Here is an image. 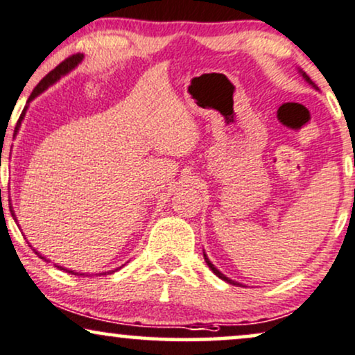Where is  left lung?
<instances>
[{
    "mask_svg": "<svg viewBox=\"0 0 355 355\" xmlns=\"http://www.w3.org/2000/svg\"><path fill=\"white\" fill-rule=\"evenodd\" d=\"M302 78H304L306 80H307V83H309V84H313L314 85V83H313V80H311L309 79V76H307L306 74V72H302ZM205 256V263H207L208 264V268H210V270L213 271V272H215V275L216 276H218L220 277V279H223V281H226V283H230V284H234V286H236L238 283H236V281H232V279H230V277H226L225 275H221V272L218 271V270H216V268L215 266H213V264H211V261H210V259H208L207 258V254H203ZM238 286H241V284H238Z\"/></svg>",
    "mask_w": 355,
    "mask_h": 355,
    "instance_id": "left-lung-1",
    "label": "left lung"
}]
</instances>
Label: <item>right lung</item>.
I'll return each instance as SVG.
<instances>
[{
    "mask_svg": "<svg viewBox=\"0 0 355 355\" xmlns=\"http://www.w3.org/2000/svg\"><path fill=\"white\" fill-rule=\"evenodd\" d=\"M80 61H83V54H74V55H69V58H67V59H64V61H62L61 64H59L58 67H54V69L51 71L48 76H44V78L41 79V83L36 85V89H34L33 94H31V97H29V101H31L34 96H37V94L44 91V89L48 87V85L55 83V80L61 78V76L66 74L67 71H71L72 67L78 66V64H79ZM23 115H24V112L21 114V117H19V121H18V125H16V130H18V127H19V123H21V119H23ZM12 216H15V215H12ZM36 254L40 256L41 259H44V256H41L40 253H37V251H36ZM58 268H61V266H58ZM61 270H64V268H61ZM66 271H67V272H72V271H69V270H66ZM115 271H117V270H115ZM109 272H114V271H109ZM72 275H76V272H72Z\"/></svg>",
    "mask_w": 355,
    "mask_h": 355,
    "instance_id": "1",
    "label": "right lung"
}]
</instances>
